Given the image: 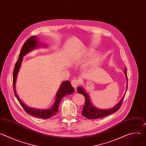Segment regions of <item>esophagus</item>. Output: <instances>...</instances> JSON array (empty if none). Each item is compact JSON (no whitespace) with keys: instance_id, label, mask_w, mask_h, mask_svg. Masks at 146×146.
I'll return each instance as SVG.
<instances>
[{"instance_id":"esophagus-1","label":"esophagus","mask_w":146,"mask_h":146,"mask_svg":"<svg viewBox=\"0 0 146 146\" xmlns=\"http://www.w3.org/2000/svg\"><path fill=\"white\" fill-rule=\"evenodd\" d=\"M80 84V81L78 80L77 79H73L72 82H71V84L72 85V86L74 88V89H76L77 87Z\"/></svg>"}]
</instances>
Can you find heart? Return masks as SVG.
<instances>
[{
  "label": "heart",
  "instance_id": "b5f03b06",
  "mask_svg": "<svg viewBox=\"0 0 146 146\" xmlns=\"http://www.w3.org/2000/svg\"><path fill=\"white\" fill-rule=\"evenodd\" d=\"M93 52V50L91 48H84L82 52L81 53V55L82 57H85L87 56H89L90 54H91ZM101 61L100 57L98 55H94L93 57H91L90 61H89L88 65L90 66H94L96 65H98Z\"/></svg>",
  "mask_w": 146,
  "mask_h": 146
}]
</instances>
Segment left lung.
I'll use <instances>...</instances> for the list:
<instances>
[{"label": "left lung", "instance_id": "8db88e82", "mask_svg": "<svg viewBox=\"0 0 146 146\" xmlns=\"http://www.w3.org/2000/svg\"><path fill=\"white\" fill-rule=\"evenodd\" d=\"M124 73L125 75V77L127 78V86H126V91L127 90V87H128V78H127V68L126 67L125 68L124 70ZM77 92L82 94L85 99V105L83 107V110L82 111V115L84 117H86L87 119H99L102 118L105 116H107L109 115L112 114L114 112H116L119 110L120 108L121 104L123 103V101L124 100L125 94L124 96L123 97V98L121 99L119 104H117L116 106L113 107L111 109H108V110H100L96 108L92 104L90 103V99H89V97L88 94V93L84 90V88H82L81 86H78L77 89Z\"/></svg>", "mask_w": 146, "mask_h": 146}]
</instances>
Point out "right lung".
<instances>
[{
    "label": "right lung",
    "instance_id": "right-lung-1",
    "mask_svg": "<svg viewBox=\"0 0 146 146\" xmlns=\"http://www.w3.org/2000/svg\"><path fill=\"white\" fill-rule=\"evenodd\" d=\"M42 45V47H45L44 44L40 43L38 40V38L36 35L32 36L30 37L23 44L22 49L21 50L19 58L15 64L14 72H13V87H14V92L15 96L21 105L22 106L23 109L25 110V111L29 113V115H31L33 116L42 118L44 119H47L50 118L54 115H56L58 112V107L60 103L61 102V99L64 98V96L68 94H70L73 93L74 92V88L72 87L71 83L69 81H65L62 82L61 84L57 94L56 96V101L53 106L48 110H38V109H34L32 108H30L27 107L26 105L24 104L23 102L20 100L19 98L18 95L17 94L16 92L15 89V84L17 78V75L18 73V72L19 70V69L21 66V64L23 60V57H24L26 54H27L30 51L35 49V48L41 46Z\"/></svg>",
    "mask_w": 146,
    "mask_h": 146
}]
</instances>
